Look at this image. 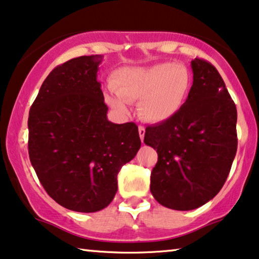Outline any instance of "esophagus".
I'll list each match as a JSON object with an SVG mask.
<instances>
[{
  "label": "esophagus",
  "instance_id": "obj_1",
  "mask_svg": "<svg viewBox=\"0 0 259 259\" xmlns=\"http://www.w3.org/2000/svg\"><path fill=\"white\" fill-rule=\"evenodd\" d=\"M139 134H140L141 141H142V142H143V139H144V134H146V129H144L143 126H139Z\"/></svg>",
  "mask_w": 259,
  "mask_h": 259
}]
</instances>
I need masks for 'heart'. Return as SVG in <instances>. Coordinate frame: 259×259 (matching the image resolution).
I'll return each instance as SVG.
<instances>
[{
	"label": "heart",
	"instance_id": "b5f03b06",
	"mask_svg": "<svg viewBox=\"0 0 259 259\" xmlns=\"http://www.w3.org/2000/svg\"><path fill=\"white\" fill-rule=\"evenodd\" d=\"M191 74L182 65L157 64L150 67L123 68L116 74L113 90L106 95L109 105L126 113V103H139L141 118L162 123L184 108L191 90Z\"/></svg>",
	"mask_w": 259,
	"mask_h": 259
}]
</instances>
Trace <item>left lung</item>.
<instances>
[{"instance_id": "left-lung-1", "label": "left lung", "mask_w": 259, "mask_h": 259, "mask_svg": "<svg viewBox=\"0 0 259 259\" xmlns=\"http://www.w3.org/2000/svg\"><path fill=\"white\" fill-rule=\"evenodd\" d=\"M193 85L173 118L146 127L157 151L150 192L164 207L191 211L218 194L237 153V109L217 68L191 61Z\"/></svg>"}]
</instances>
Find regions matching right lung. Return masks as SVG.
I'll use <instances>...</instances> for the list:
<instances>
[{
    "label": "right lung",
    "mask_w": 259,
    "mask_h": 259,
    "mask_svg": "<svg viewBox=\"0 0 259 259\" xmlns=\"http://www.w3.org/2000/svg\"><path fill=\"white\" fill-rule=\"evenodd\" d=\"M102 55L59 65L41 85L28 117V153L45 191L63 207L91 213L117 192V174L141 147L135 123L115 124L97 80Z\"/></svg>",
    "instance_id": "1"
}]
</instances>
